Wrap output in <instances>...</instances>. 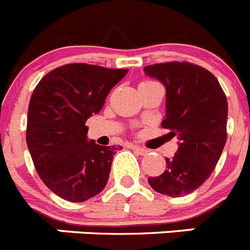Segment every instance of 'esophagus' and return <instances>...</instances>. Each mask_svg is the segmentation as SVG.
Instances as JSON below:
<instances>
[{
	"label": "esophagus",
	"instance_id": "esophagus-1",
	"mask_svg": "<svg viewBox=\"0 0 250 250\" xmlns=\"http://www.w3.org/2000/svg\"><path fill=\"white\" fill-rule=\"evenodd\" d=\"M131 149L137 150L140 156H146V154L148 153V149H146V148L143 147H139V146H131Z\"/></svg>",
	"mask_w": 250,
	"mask_h": 250
}]
</instances>
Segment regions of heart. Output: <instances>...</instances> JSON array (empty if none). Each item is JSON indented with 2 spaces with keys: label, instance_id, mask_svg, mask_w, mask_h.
<instances>
[{
  "label": "heart",
  "instance_id": "1",
  "mask_svg": "<svg viewBox=\"0 0 250 250\" xmlns=\"http://www.w3.org/2000/svg\"><path fill=\"white\" fill-rule=\"evenodd\" d=\"M144 83H150V82H144Z\"/></svg>",
  "mask_w": 250,
  "mask_h": 250
}]
</instances>
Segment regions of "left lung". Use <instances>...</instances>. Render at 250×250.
Returning a JSON list of instances; mask_svg holds the SVG:
<instances>
[{
  "mask_svg": "<svg viewBox=\"0 0 250 250\" xmlns=\"http://www.w3.org/2000/svg\"><path fill=\"white\" fill-rule=\"evenodd\" d=\"M144 73L166 88L161 126L179 139L164 174L148 177V183L161 194L183 197L211 176L221 157L228 139V100L216 76L194 63H156L146 66Z\"/></svg>",
  "mask_w": 250,
  "mask_h": 250,
  "instance_id": "left-lung-1",
  "label": "left lung"
}]
</instances>
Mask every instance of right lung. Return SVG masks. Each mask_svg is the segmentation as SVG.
Segmentation results:
<instances>
[{
    "label": "right lung",
    "instance_id": "1",
    "mask_svg": "<svg viewBox=\"0 0 250 250\" xmlns=\"http://www.w3.org/2000/svg\"><path fill=\"white\" fill-rule=\"evenodd\" d=\"M127 74L69 63L49 71L33 92L28 108L26 144L39 177L69 202H85L104 189L113 154L88 139L85 121L102 110L107 94Z\"/></svg>",
    "mask_w": 250,
    "mask_h": 250
}]
</instances>
